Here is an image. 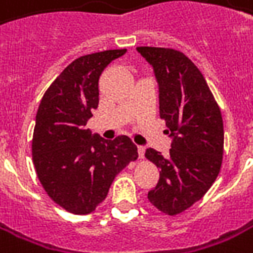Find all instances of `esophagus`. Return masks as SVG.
Listing matches in <instances>:
<instances>
[{
    "mask_svg": "<svg viewBox=\"0 0 253 253\" xmlns=\"http://www.w3.org/2000/svg\"><path fill=\"white\" fill-rule=\"evenodd\" d=\"M137 150H138V157H140V158H144V154H145V147H144V145H138V147H137Z\"/></svg>",
    "mask_w": 253,
    "mask_h": 253,
    "instance_id": "obj_1",
    "label": "esophagus"
}]
</instances>
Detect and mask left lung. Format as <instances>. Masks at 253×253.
<instances>
[{
  "label": "left lung",
  "mask_w": 253,
  "mask_h": 253,
  "mask_svg": "<svg viewBox=\"0 0 253 253\" xmlns=\"http://www.w3.org/2000/svg\"><path fill=\"white\" fill-rule=\"evenodd\" d=\"M153 67L160 88V116L172 138L168 157L147 148L160 168V180L148 200L162 213H182L214 183L221 168L224 127L220 108L203 74L173 48L137 47Z\"/></svg>",
  "instance_id": "1"
}]
</instances>
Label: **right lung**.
I'll use <instances>...</instances> for the list:
<instances>
[{"instance_id": "add662e5", "label": "right lung", "mask_w": 253, "mask_h": 253, "mask_svg": "<svg viewBox=\"0 0 253 253\" xmlns=\"http://www.w3.org/2000/svg\"><path fill=\"white\" fill-rule=\"evenodd\" d=\"M126 48L92 53L64 68L43 95L32 140L40 183L57 205L89 214L108 196L115 176L138 157L127 135L103 140L86 122L99 105V77Z\"/></svg>"}]
</instances>
